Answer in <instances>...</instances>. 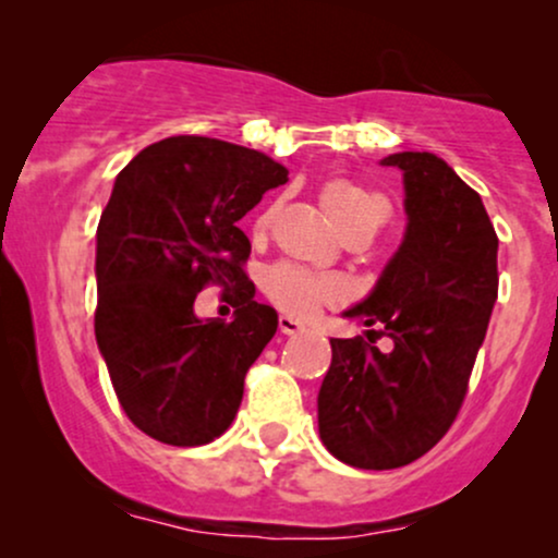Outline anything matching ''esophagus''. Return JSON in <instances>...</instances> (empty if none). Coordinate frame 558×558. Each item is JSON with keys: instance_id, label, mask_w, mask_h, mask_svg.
Returning a JSON list of instances; mask_svg holds the SVG:
<instances>
[{"instance_id": "esophagus-1", "label": "esophagus", "mask_w": 558, "mask_h": 558, "mask_svg": "<svg viewBox=\"0 0 558 558\" xmlns=\"http://www.w3.org/2000/svg\"><path fill=\"white\" fill-rule=\"evenodd\" d=\"M278 328H280V332H283V336H296L299 330H304V325H301L296 317L280 315L278 317Z\"/></svg>"}]
</instances>
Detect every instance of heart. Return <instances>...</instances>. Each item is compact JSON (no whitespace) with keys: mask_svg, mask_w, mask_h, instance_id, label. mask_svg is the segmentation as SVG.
Returning a JSON list of instances; mask_svg holds the SVG:
<instances>
[{"mask_svg":"<svg viewBox=\"0 0 558 558\" xmlns=\"http://www.w3.org/2000/svg\"><path fill=\"white\" fill-rule=\"evenodd\" d=\"M323 204L343 235L356 228L377 230V226L386 220V202L360 183H328L323 189ZM267 226H270V215H262L257 228L265 230ZM265 293L280 310L310 317L319 306L341 304L349 296V288L336 275H317L296 262H278L265 275Z\"/></svg>","mask_w":558,"mask_h":558,"instance_id":"1","label":"heart"}]
</instances>
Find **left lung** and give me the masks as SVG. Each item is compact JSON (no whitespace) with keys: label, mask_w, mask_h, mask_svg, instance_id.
I'll return each mask as SVG.
<instances>
[{"label":"left lung","mask_w":558,"mask_h":558,"mask_svg":"<svg viewBox=\"0 0 558 558\" xmlns=\"http://www.w3.org/2000/svg\"><path fill=\"white\" fill-rule=\"evenodd\" d=\"M383 165L403 172L407 233L375 291L345 312L377 330L332 338L317 396L325 448L360 470L414 462L448 433L498 296V235L477 191L430 151ZM373 335L395 349L383 355Z\"/></svg>","instance_id":"1"}]
</instances>
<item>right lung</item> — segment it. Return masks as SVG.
Instances as JSON below:
<instances>
[{
  "label": "right lung",
  "mask_w": 558,
  "mask_h": 558,
  "mask_svg": "<svg viewBox=\"0 0 558 558\" xmlns=\"http://www.w3.org/2000/svg\"><path fill=\"white\" fill-rule=\"evenodd\" d=\"M288 170L262 151L207 136L146 146L120 170L96 228L94 332L128 420L168 446L222 435L243 377L278 330L254 301L252 243L239 220ZM223 286L230 324L193 315L197 291Z\"/></svg>",
  "instance_id": "add662e5"
}]
</instances>
